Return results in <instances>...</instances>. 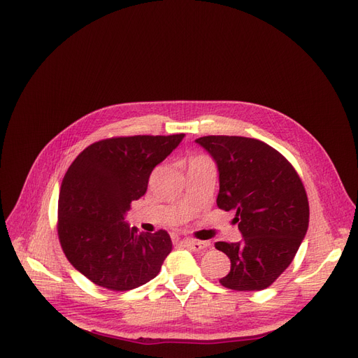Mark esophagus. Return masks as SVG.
I'll list each match as a JSON object with an SVG mask.
<instances>
[{"label":"esophagus","mask_w":358,"mask_h":358,"mask_svg":"<svg viewBox=\"0 0 358 358\" xmlns=\"http://www.w3.org/2000/svg\"><path fill=\"white\" fill-rule=\"evenodd\" d=\"M183 246H187L188 249H191V251L194 252H201L204 251L206 248L209 246L208 242H200V241H191V239H187V241H182Z\"/></svg>","instance_id":"esophagus-1"}]
</instances>
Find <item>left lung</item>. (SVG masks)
<instances>
[{"mask_svg": "<svg viewBox=\"0 0 358 358\" xmlns=\"http://www.w3.org/2000/svg\"><path fill=\"white\" fill-rule=\"evenodd\" d=\"M220 173L216 204L234 210L242 241L216 242L231 268L220 282L230 289L259 291L291 264L309 225L305 187L276 149L257 138L206 136L196 140Z\"/></svg>", "mask_w": 358, "mask_h": 358, "instance_id": "obj_1", "label": "left lung"}]
</instances>
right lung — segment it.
<instances>
[{"instance_id": "obj_1", "label": "right lung", "mask_w": 358, "mask_h": 358, "mask_svg": "<svg viewBox=\"0 0 358 358\" xmlns=\"http://www.w3.org/2000/svg\"><path fill=\"white\" fill-rule=\"evenodd\" d=\"M185 134L106 138L86 148L62 179L58 236L73 267L91 282L128 291L154 279L171 251L167 231L140 233L125 215L155 166Z\"/></svg>"}]
</instances>
